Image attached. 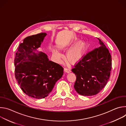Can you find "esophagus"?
<instances>
[{"mask_svg":"<svg viewBox=\"0 0 126 126\" xmlns=\"http://www.w3.org/2000/svg\"><path fill=\"white\" fill-rule=\"evenodd\" d=\"M64 71L66 73H70L71 72V70L70 69V68H64Z\"/></svg>","mask_w":126,"mask_h":126,"instance_id":"34e87169","label":"esophagus"}]
</instances>
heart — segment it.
Returning <instances> with one entry per match:
<instances>
[{
    "label": "heart",
    "instance_id": "1",
    "mask_svg": "<svg viewBox=\"0 0 126 126\" xmlns=\"http://www.w3.org/2000/svg\"><path fill=\"white\" fill-rule=\"evenodd\" d=\"M76 41L75 39L73 42H75ZM66 47L65 45H61L59 46V48L61 50H64ZM87 47L88 43L86 41H78L67 51L66 53L67 58L72 63L76 64L78 63L83 58ZM53 56L58 61H59L63 57L62 54L57 50L53 51Z\"/></svg>",
    "mask_w": 126,
    "mask_h": 126
}]
</instances>
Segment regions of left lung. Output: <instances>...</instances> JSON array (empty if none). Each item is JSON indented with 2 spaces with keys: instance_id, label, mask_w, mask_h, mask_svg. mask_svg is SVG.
I'll return each mask as SVG.
<instances>
[{
  "instance_id": "1",
  "label": "left lung",
  "mask_w": 126,
  "mask_h": 126,
  "mask_svg": "<svg viewBox=\"0 0 126 126\" xmlns=\"http://www.w3.org/2000/svg\"><path fill=\"white\" fill-rule=\"evenodd\" d=\"M98 39L100 46L87 53L72 69L76 76L74 86L75 90L84 96L99 93L110 76L111 54L104 43Z\"/></svg>"
}]
</instances>
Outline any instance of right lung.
<instances>
[{"instance_id": "obj_1", "label": "right lung", "mask_w": 126, "mask_h": 126, "mask_svg": "<svg viewBox=\"0 0 126 126\" xmlns=\"http://www.w3.org/2000/svg\"><path fill=\"white\" fill-rule=\"evenodd\" d=\"M46 33L26 37L17 49L14 59L15 76L23 92L36 99L47 97L63 74V68L38 51Z\"/></svg>"}]
</instances>
